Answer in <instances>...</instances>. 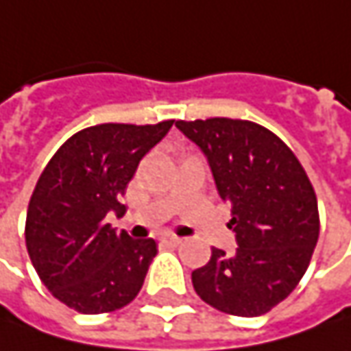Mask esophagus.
<instances>
[{
    "mask_svg": "<svg viewBox=\"0 0 351 351\" xmlns=\"http://www.w3.org/2000/svg\"><path fill=\"white\" fill-rule=\"evenodd\" d=\"M162 242H164V244H168V246H180V244H182V238L173 234H166V236H162Z\"/></svg>",
    "mask_w": 351,
    "mask_h": 351,
    "instance_id": "34e87169",
    "label": "esophagus"
}]
</instances>
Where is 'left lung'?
Segmentation results:
<instances>
[{
    "label": "left lung",
    "mask_w": 351,
    "mask_h": 351,
    "mask_svg": "<svg viewBox=\"0 0 351 351\" xmlns=\"http://www.w3.org/2000/svg\"><path fill=\"white\" fill-rule=\"evenodd\" d=\"M176 127L207 158L238 244L234 254L213 248L191 274L197 295L234 317L265 315L311 263L320 230L315 189L289 146L256 123L215 117Z\"/></svg>",
    "instance_id": "obj_1"
}]
</instances>
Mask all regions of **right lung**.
I'll use <instances>...</instances> for the list:
<instances>
[{
  "instance_id": "obj_1",
  "label": "right lung",
  "mask_w": 351,
  "mask_h": 351,
  "mask_svg": "<svg viewBox=\"0 0 351 351\" xmlns=\"http://www.w3.org/2000/svg\"><path fill=\"white\" fill-rule=\"evenodd\" d=\"M171 125L84 128L40 173L27 210V250L45 287L77 313H111L138 295L156 242L117 234L105 219L127 213L121 197L128 182Z\"/></svg>"
}]
</instances>
